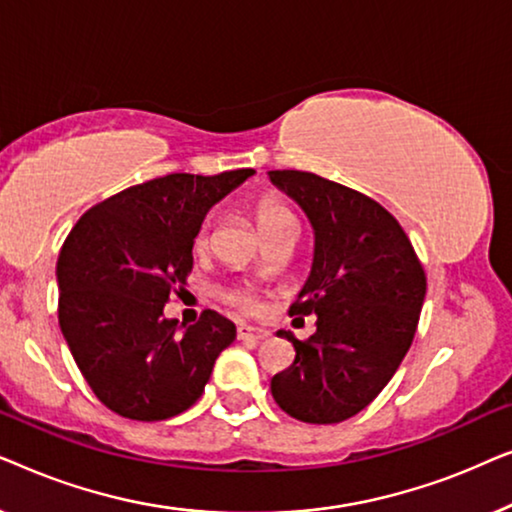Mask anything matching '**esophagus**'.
<instances>
[{"label": "esophagus", "mask_w": 512, "mask_h": 512, "mask_svg": "<svg viewBox=\"0 0 512 512\" xmlns=\"http://www.w3.org/2000/svg\"><path fill=\"white\" fill-rule=\"evenodd\" d=\"M268 335L270 333L265 331V328H256V326H247V324L237 326V338L240 340H265Z\"/></svg>", "instance_id": "esophagus-1"}]
</instances>
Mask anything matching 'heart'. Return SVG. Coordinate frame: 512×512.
<instances>
[{"label":"heart","mask_w":512,"mask_h":512,"mask_svg":"<svg viewBox=\"0 0 512 512\" xmlns=\"http://www.w3.org/2000/svg\"><path fill=\"white\" fill-rule=\"evenodd\" d=\"M254 219H256L258 230H261V233H268L270 228L279 226L282 221L293 219V216L289 212V207H286L284 202L277 198V195L265 193L254 202ZM207 249H209V221H202L200 228L195 230L193 251L195 254H205ZM221 300L226 305L235 307V310H242V312H251L256 307L254 296H251L247 289H226L221 293Z\"/></svg>","instance_id":"1"}]
</instances>
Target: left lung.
Here are the masks:
<instances>
[{
	"label": "left lung",
	"instance_id": "obj_1",
	"mask_svg": "<svg viewBox=\"0 0 512 512\" xmlns=\"http://www.w3.org/2000/svg\"><path fill=\"white\" fill-rule=\"evenodd\" d=\"M272 184L305 209L314 263L289 314H317V333L296 340V359L270 382L275 403L307 424H338L377 398L415 338L426 275L394 216L368 195L300 170Z\"/></svg>",
	"mask_w": 512,
	"mask_h": 512
}]
</instances>
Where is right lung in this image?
<instances>
[{
	"label": "right lung",
	"instance_id": "obj_1",
	"mask_svg": "<svg viewBox=\"0 0 512 512\" xmlns=\"http://www.w3.org/2000/svg\"><path fill=\"white\" fill-rule=\"evenodd\" d=\"M254 170L167 174L97 202L58 256V321L81 375L116 415L160 422L191 408L235 324L205 310L179 333L163 307L193 268L209 207Z\"/></svg>",
	"mask_w": 512,
	"mask_h": 512
}]
</instances>
